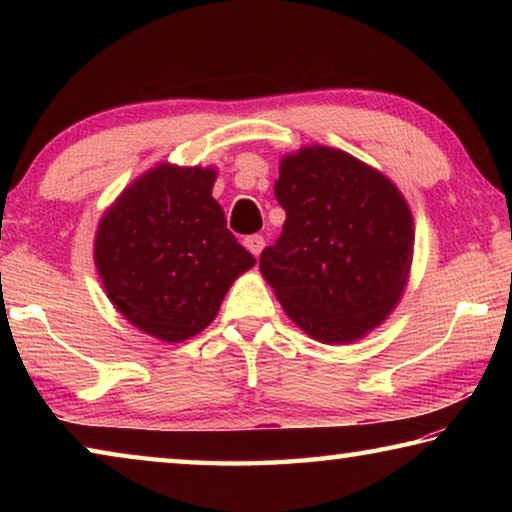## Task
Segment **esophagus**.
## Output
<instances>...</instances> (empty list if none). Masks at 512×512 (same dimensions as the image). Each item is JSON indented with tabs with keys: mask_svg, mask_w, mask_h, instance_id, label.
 I'll list each match as a JSON object with an SVG mask.
<instances>
[{
	"mask_svg": "<svg viewBox=\"0 0 512 512\" xmlns=\"http://www.w3.org/2000/svg\"><path fill=\"white\" fill-rule=\"evenodd\" d=\"M244 246H246L255 257H259V253H262V248H264V237H262V235H250V237L244 239Z\"/></svg>",
	"mask_w": 512,
	"mask_h": 512,
	"instance_id": "1",
	"label": "esophagus"
}]
</instances>
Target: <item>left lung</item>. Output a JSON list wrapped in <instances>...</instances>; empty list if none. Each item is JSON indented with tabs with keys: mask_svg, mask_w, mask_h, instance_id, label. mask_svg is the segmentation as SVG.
I'll return each mask as SVG.
<instances>
[{
	"mask_svg": "<svg viewBox=\"0 0 512 512\" xmlns=\"http://www.w3.org/2000/svg\"><path fill=\"white\" fill-rule=\"evenodd\" d=\"M275 198L287 221L259 255L264 280L309 336L361 339L404 291L413 257L409 205L386 176L327 146L287 155Z\"/></svg>",
	"mask_w": 512,
	"mask_h": 512,
	"instance_id": "left-lung-1",
	"label": "left lung"
}]
</instances>
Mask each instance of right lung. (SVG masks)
<instances>
[{
  "label": "right lung",
  "instance_id": "add662e5",
  "mask_svg": "<svg viewBox=\"0 0 512 512\" xmlns=\"http://www.w3.org/2000/svg\"><path fill=\"white\" fill-rule=\"evenodd\" d=\"M214 169L160 167L124 189L94 241L103 287L142 332L176 343L212 323L230 284L255 264L212 198Z\"/></svg>",
  "mask_w": 512,
  "mask_h": 512
}]
</instances>
